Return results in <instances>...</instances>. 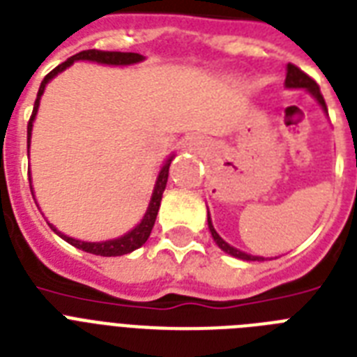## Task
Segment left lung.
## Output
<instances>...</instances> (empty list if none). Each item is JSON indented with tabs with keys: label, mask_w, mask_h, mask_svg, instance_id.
Instances as JSON below:
<instances>
[{
	"label": "left lung",
	"mask_w": 357,
	"mask_h": 357,
	"mask_svg": "<svg viewBox=\"0 0 357 357\" xmlns=\"http://www.w3.org/2000/svg\"><path fill=\"white\" fill-rule=\"evenodd\" d=\"M288 73H286V88H303L306 89V91H310V93L314 95L315 100L321 104V108L326 112V102H324L323 95H321V89L319 86H317V82H315L314 78L308 77V75L304 73V71H301L297 66H294V63H288V69H286ZM207 222H208V231H211V234H213L214 242L218 244V248L222 249V251H225V253L233 255V257H236V259H242V260H264L262 257H253V255H248L244 253V251H240V249L233 248V245H229L227 242H225L222 236H220L216 231H214L213 227V222H211V216L207 214Z\"/></svg>",
	"instance_id": "1"
}]
</instances>
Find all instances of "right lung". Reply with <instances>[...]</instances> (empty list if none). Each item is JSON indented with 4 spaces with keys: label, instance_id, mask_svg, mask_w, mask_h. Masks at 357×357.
Listing matches in <instances>:
<instances>
[{
    "label": "right lung",
    "instance_id": "right-lung-1",
    "mask_svg": "<svg viewBox=\"0 0 357 357\" xmlns=\"http://www.w3.org/2000/svg\"><path fill=\"white\" fill-rule=\"evenodd\" d=\"M77 60H89V62H97V63H108V66H132V63H137V62H143L144 56L139 53H119V51H97V49H88V51H82V53H77L75 56L68 58L66 62L60 63L58 68H54L47 77L43 78L42 84H40V89H38V95H36V100H34V109H33V115L29 119V124H27V149L29 144H31V132H33V121L36 117V112H38V106H40V98L43 95V89L47 86V82L51 78L56 77L58 73H62L63 69L69 68L71 63L77 62ZM174 155H170L167 159V163L163 165V169L159 170V176H158V181H155V187H153V192H152V199H150L149 208H146V213H144L143 220H141V224H137L132 231L121 236V238H113V240H106V242H82V240H77V238H71L68 234L60 233L56 227L51 225L54 233L63 238L68 244L75 245V248L82 249L86 253H93V255H100V257H121V255H126V253H132L135 251L137 248L149 240L150 233H152V227L155 224V216H158V211H159V205H161V198H163V190L167 187V179H169V167H170V161H172ZM31 181V178H29ZM33 192V190H31ZM34 198V194H33Z\"/></svg>",
    "mask_w": 357,
    "mask_h": 357
}]
</instances>
